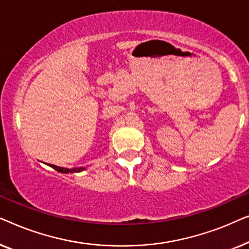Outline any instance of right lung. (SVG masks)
<instances>
[{"label": "right lung", "mask_w": 249, "mask_h": 249, "mask_svg": "<svg viewBox=\"0 0 249 249\" xmlns=\"http://www.w3.org/2000/svg\"><path fill=\"white\" fill-rule=\"evenodd\" d=\"M51 166L54 170H56V171L59 172H62V173H73V172H80L83 171L84 168H73V169H67V168H61V166H56V165H53L51 164Z\"/></svg>", "instance_id": "obj_1"}]
</instances>
